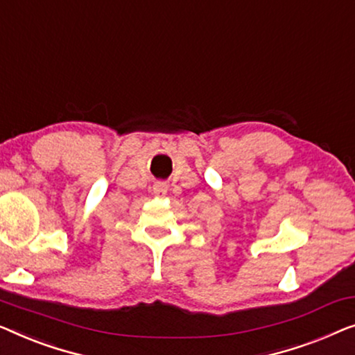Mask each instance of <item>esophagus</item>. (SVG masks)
Returning <instances> with one entry per match:
<instances>
[{
    "instance_id": "34e87169",
    "label": "esophagus",
    "mask_w": 355,
    "mask_h": 355,
    "mask_svg": "<svg viewBox=\"0 0 355 355\" xmlns=\"http://www.w3.org/2000/svg\"><path fill=\"white\" fill-rule=\"evenodd\" d=\"M167 189H168L167 183H164V182H156V183L153 184V193H154V196H159V198L166 196Z\"/></svg>"
}]
</instances>
